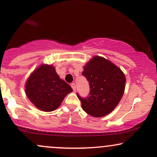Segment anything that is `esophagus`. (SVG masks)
I'll list each match as a JSON object with an SVG mask.
<instances>
[{
    "instance_id": "1",
    "label": "esophagus",
    "mask_w": 157,
    "mask_h": 157,
    "mask_svg": "<svg viewBox=\"0 0 157 157\" xmlns=\"http://www.w3.org/2000/svg\"><path fill=\"white\" fill-rule=\"evenodd\" d=\"M71 88L73 89V90H74V91H76V84H75L74 83H71Z\"/></svg>"
}]
</instances>
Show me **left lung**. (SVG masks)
Returning <instances> with one entry per match:
<instances>
[{
  "mask_svg": "<svg viewBox=\"0 0 157 157\" xmlns=\"http://www.w3.org/2000/svg\"><path fill=\"white\" fill-rule=\"evenodd\" d=\"M82 74L90 86L87 98L77 95L83 110L94 117L108 115L119 104L124 95L125 75L112 62L96 56L83 66Z\"/></svg>",
  "mask_w": 157,
  "mask_h": 157,
  "instance_id": "obj_1",
  "label": "left lung"
}]
</instances>
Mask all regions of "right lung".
Masks as SVG:
<instances>
[{"label":"right lung","instance_id":"add662e5","mask_svg":"<svg viewBox=\"0 0 157 157\" xmlns=\"http://www.w3.org/2000/svg\"><path fill=\"white\" fill-rule=\"evenodd\" d=\"M27 97L36 108L50 112L61 106L72 88L60 78L53 65L41 64L28 78L25 85Z\"/></svg>","mask_w":157,"mask_h":157}]
</instances>
